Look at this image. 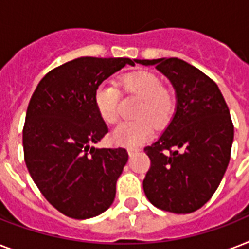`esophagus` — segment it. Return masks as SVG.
Returning <instances> with one entry per match:
<instances>
[{"label":"esophagus","instance_id":"obj_1","mask_svg":"<svg viewBox=\"0 0 249 249\" xmlns=\"http://www.w3.org/2000/svg\"><path fill=\"white\" fill-rule=\"evenodd\" d=\"M140 151V148L137 147H129L128 148V154L129 155H133V154H136V152Z\"/></svg>","mask_w":249,"mask_h":249}]
</instances>
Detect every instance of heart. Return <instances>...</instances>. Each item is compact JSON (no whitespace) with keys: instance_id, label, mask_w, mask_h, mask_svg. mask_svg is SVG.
I'll return each mask as SVG.
<instances>
[{"instance_id":"heart-1","label":"heart","mask_w":249,"mask_h":249,"mask_svg":"<svg viewBox=\"0 0 249 249\" xmlns=\"http://www.w3.org/2000/svg\"><path fill=\"white\" fill-rule=\"evenodd\" d=\"M121 91L140 99L133 111L136 120L120 124L113 129L111 140L119 146H140L151 136L154 126L164 128L172 120L177 99L170 89L163 86V80L150 71L126 73L119 80ZM94 103L102 120L116 123L120 116V91L116 86L103 83L94 93Z\"/></svg>"}]
</instances>
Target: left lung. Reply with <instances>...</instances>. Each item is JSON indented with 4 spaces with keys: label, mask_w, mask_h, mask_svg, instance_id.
I'll list each match as a JSON object with an SVG mask.
<instances>
[{
    "label": "left lung",
    "mask_w": 249,
    "mask_h": 249,
    "mask_svg": "<svg viewBox=\"0 0 249 249\" xmlns=\"http://www.w3.org/2000/svg\"><path fill=\"white\" fill-rule=\"evenodd\" d=\"M155 66L177 95L173 119L156 142L144 147L151 166L143 179L156 208L191 213L212 197L230 161L234 125L217 84L178 58L137 59Z\"/></svg>",
    "instance_id": "1"
}]
</instances>
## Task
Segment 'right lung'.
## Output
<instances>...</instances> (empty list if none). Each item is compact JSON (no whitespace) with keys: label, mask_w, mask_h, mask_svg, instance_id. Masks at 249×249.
<instances>
[{"label":"right lung","mask_w":249,"mask_h":249,"mask_svg":"<svg viewBox=\"0 0 249 249\" xmlns=\"http://www.w3.org/2000/svg\"><path fill=\"white\" fill-rule=\"evenodd\" d=\"M137 59L81 56L44 76L29 101L23 148L41 194L66 216L85 220L109 208L128 161L125 148H95L108 133L94 103L107 77Z\"/></svg>","instance_id":"1"}]
</instances>
